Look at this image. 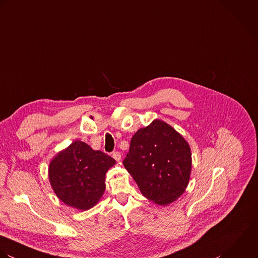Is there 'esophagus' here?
I'll use <instances>...</instances> for the list:
<instances>
[{"label": "esophagus", "mask_w": 258, "mask_h": 258, "mask_svg": "<svg viewBox=\"0 0 258 258\" xmlns=\"http://www.w3.org/2000/svg\"><path fill=\"white\" fill-rule=\"evenodd\" d=\"M112 157L116 160V161H120L121 160V155L118 153V152H115L112 154Z\"/></svg>", "instance_id": "obj_1"}]
</instances>
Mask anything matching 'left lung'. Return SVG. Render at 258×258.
I'll return each instance as SVG.
<instances>
[{"instance_id":"8db88e82","label":"left lung","mask_w":258,"mask_h":258,"mask_svg":"<svg viewBox=\"0 0 258 258\" xmlns=\"http://www.w3.org/2000/svg\"><path fill=\"white\" fill-rule=\"evenodd\" d=\"M123 165L148 200L159 206L176 201L191 172L187 142L172 126L155 119L132 138Z\"/></svg>"}]
</instances>
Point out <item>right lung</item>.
<instances>
[{
    "instance_id": "add662e5",
    "label": "right lung",
    "mask_w": 258,
    "mask_h": 258,
    "mask_svg": "<svg viewBox=\"0 0 258 258\" xmlns=\"http://www.w3.org/2000/svg\"><path fill=\"white\" fill-rule=\"evenodd\" d=\"M115 160L76 141L55 155L49 166V179L55 196L67 206L88 210L103 197L107 169Z\"/></svg>"
}]
</instances>
